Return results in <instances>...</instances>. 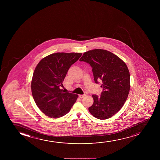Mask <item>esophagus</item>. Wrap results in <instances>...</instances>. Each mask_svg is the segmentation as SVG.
I'll list each match as a JSON object with an SVG mask.
<instances>
[{
    "mask_svg": "<svg viewBox=\"0 0 160 160\" xmlns=\"http://www.w3.org/2000/svg\"><path fill=\"white\" fill-rule=\"evenodd\" d=\"M86 95V94H80V95H79V97H80V98H83V97H84Z\"/></svg>",
    "mask_w": 160,
    "mask_h": 160,
    "instance_id": "34e87169",
    "label": "esophagus"
}]
</instances>
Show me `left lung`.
I'll use <instances>...</instances> for the list:
<instances>
[{"instance_id":"8db88e82","label":"left lung","mask_w":160,"mask_h":160,"mask_svg":"<svg viewBox=\"0 0 160 160\" xmlns=\"http://www.w3.org/2000/svg\"><path fill=\"white\" fill-rule=\"evenodd\" d=\"M80 61L90 64L95 82L102 80L103 91L100 96L93 94V104L88 108L96 118L105 120L121 109L130 90V75L122 59L105 50L94 49L84 53Z\"/></svg>"}]
</instances>
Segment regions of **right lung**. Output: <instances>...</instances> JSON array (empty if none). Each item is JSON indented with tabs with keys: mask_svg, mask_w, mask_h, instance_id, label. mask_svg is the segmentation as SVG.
I'll return each mask as SVG.
<instances>
[{
	"mask_svg": "<svg viewBox=\"0 0 160 160\" xmlns=\"http://www.w3.org/2000/svg\"><path fill=\"white\" fill-rule=\"evenodd\" d=\"M81 53L57 52L48 55L38 64L33 72L31 90L38 107L51 118L65 115L77 101L78 94L64 92L60 87L70 66Z\"/></svg>",
	"mask_w": 160,
	"mask_h": 160,
	"instance_id": "right-lung-1",
	"label": "right lung"
}]
</instances>
